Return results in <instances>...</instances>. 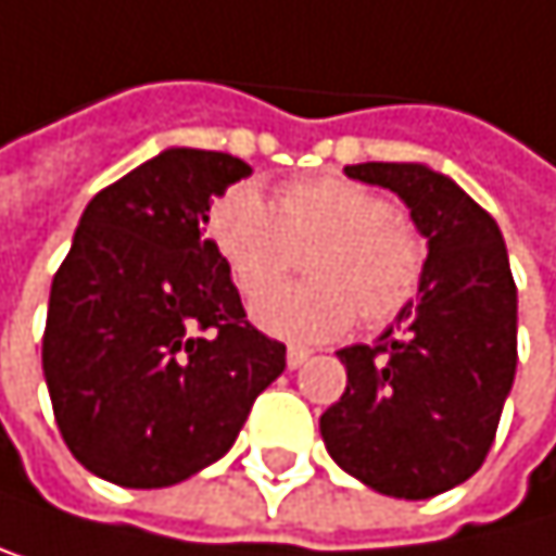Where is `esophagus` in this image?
<instances>
[{
  "label": "esophagus",
  "mask_w": 556,
  "mask_h": 556,
  "mask_svg": "<svg viewBox=\"0 0 556 556\" xmlns=\"http://www.w3.org/2000/svg\"><path fill=\"white\" fill-rule=\"evenodd\" d=\"M308 349H288V355H285V362H288V369H302L305 362H308Z\"/></svg>",
  "instance_id": "34e87169"
}]
</instances>
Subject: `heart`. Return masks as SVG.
<instances>
[{
    "instance_id": "obj_1",
    "label": "heart",
    "mask_w": 556,
    "mask_h": 556,
    "mask_svg": "<svg viewBox=\"0 0 556 556\" xmlns=\"http://www.w3.org/2000/svg\"><path fill=\"white\" fill-rule=\"evenodd\" d=\"M207 238L244 294H256L306 258L308 286L257 295V328L281 342L315 345L362 325L403 315L422 288L426 241L395 217V207L345 177L285 184L268 204L254 187H231L207 217Z\"/></svg>"
}]
</instances>
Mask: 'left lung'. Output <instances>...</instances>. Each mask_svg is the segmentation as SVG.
<instances>
[{
	"mask_svg": "<svg viewBox=\"0 0 556 556\" xmlns=\"http://www.w3.org/2000/svg\"><path fill=\"white\" fill-rule=\"evenodd\" d=\"M389 187L426 238L416 302L372 345L339 352L342 399L318 419L325 450L376 493L426 500L486 459L517 372V285L496 220L426 164H352Z\"/></svg>",
	"mask_w": 556,
	"mask_h": 556,
	"instance_id": "8db88e82",
	"label": "left lung"
}]
</instances>
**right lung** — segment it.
<instances>
[{
	"mask_svg": "<svg viewBox=\"0 0 556 556\" xmlns=\"http://www.w3.org/2000/svg\"><path fill=\"white\" fill-rule=\"evenodd\" d=\"M251 167L167 147L86 204L49 291L42 376L70 453L100 480L174 486L220 459L285 372L244 318L207 211Z\"/></svg>",
	"mask_w": 556,
	"mask_h": 556,
	"instance_id": "add662e5",
	"label": "right lung"
}]
</instances>
